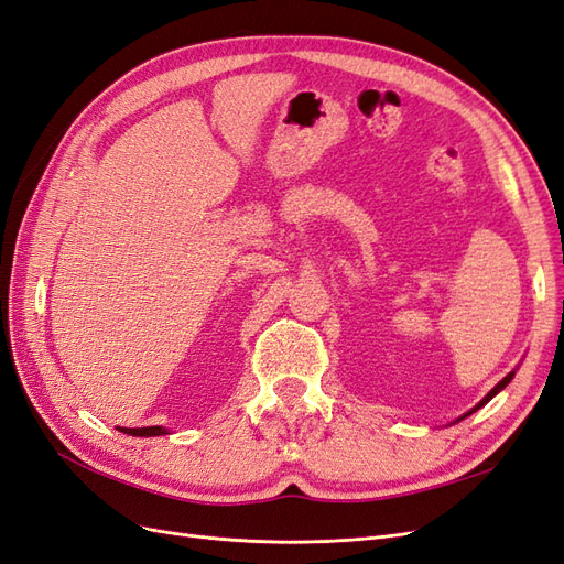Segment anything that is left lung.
Instances as JSON below:
<instances>
[{
    "label": "left lung",
    "instance_id": "obj_1",
    "mask_svg": "<svg viewBox=\"0 0 564 564\" xmlns=\"http://www.w3.org/2000/svg\"><path fill=\"white\" fill-rule=\"evenodd\" d=\"M513 377H516V369H513V371H510V373H506V377H503V379H501V381H499L497 386H494V388H491V390L487 392V395H485V398H482L480 402H477V404H475V406L470 409V412H466L464 416H458V419H456L454 423H458V421H464L466 416H470L473 412H477V409H480V406H485V404H487V402H489V400H491L494 395H499V392H501V390H503V388H506V386H508L510 381H513Z\"/></svg>",
    "mask_w": 564,
    "mask_h": 564
}]
</instances>
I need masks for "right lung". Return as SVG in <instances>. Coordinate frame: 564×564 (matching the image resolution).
<instances>
[{
	"instance_id": "1",
	"label": "right lung",
	"mask_w": 564,
	"mask_h": 564,
	"mask_svg": "<svg viewBox=\"0 0 564 564\" xmlns=\"http://www.w3.org/2000/svg\"><path fill=\"white\" fill-rule=\"evenodd\" d=\"M117 431L133 435V437H158V435L169 433V429H162V425H148V429H122V425H117Z\"/></svg>"
}]
</instances>
